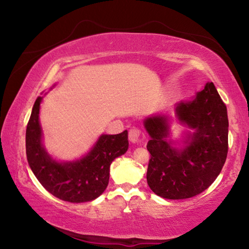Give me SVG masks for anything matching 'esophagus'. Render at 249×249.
I'll return each mask as SVG.
<instances>
[{
  "label": "esophagus",
  "mask_w": 249,
  "mask_h": 249,
  "mask_svg": "<svg viewBox=\"0 0 249 249\" xmlns=\"http://www.w3.org/2000/svg\"><path fill=\"white\" fill-rule=\"evenodd\" d=\"M141 129L138 127H133L129 129L128 132V140L130 142H133V144H136V142H140V138H141Z\"/></svg>",
  "instance_id": "34e87169"
}]
</instances>
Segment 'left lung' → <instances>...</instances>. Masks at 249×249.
Wrapping results in <instances>:
<instances>
[{"label": "left lung", "instance_id": "left-lung-1", "mask_svg": "<svg viewBox=\"0 0 249 249\" xmlns=\"http://www.w3.org/2000/svg\"><path fill=\"white\" fill-rule=\"evenodd\" d=\"M175 115L193 129L185 133L181 148L170 138L171 116L156 114L144 121L150 136L147 183L163 199L182 200L200 195L220 175L229 150V119L213 82L177 104Z\"/></svg>", "mask_w": 249, "mask_h": 249}]
</instances>
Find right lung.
Here are the masks:
<instances>
[{"instance_id": "add662e5", "label": "right lung", "mask_w": 249, "mask_h": 249, "mask_svg": "<svg viewBox=\"0 0 249 249\" xmlns=\"http://www.w3.org/2000/svg\"><path fill=\"white\" fill-rule=\"evenodd\" d=\"M54 87V86H53ZM43 98L34 104L26 128L28 165L41 185L58 199L81 203L96 199L108 184L109 166L128 149V133L101 135L93 148L75 161H57L43 145L39 108Z\"/></svg>"}]
</instances>
